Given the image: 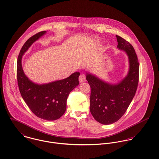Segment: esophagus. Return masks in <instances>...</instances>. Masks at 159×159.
I'll list each match as a JSON object with an SVG mask.
<instances>
[{
  "instance_id": "1",
  "label": "esophagus",
  "mask_w": 159,
  "mask_h": 159,
  "mask_svg": "<svg viewBox=\"0 0 159 159\" xmlns=\"http://www.w3.org/2000/svg\"><path fill=\"white\" fill-rule=\"evenodd\" d=\"M86 81V77L84 75H81L80 76H79V81L80 83H83L84 81Z\"/></svg>"
}]
</instances>
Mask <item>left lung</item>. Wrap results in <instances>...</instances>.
Segmentation results:
<instances>
[{
	"mask_svg": "<svg viewBox=\"0 0 159 159\" xmlns=\"http://www.w3.org/2000/svg\"><path fill=\"white\" fill-rule=\"evenodd\" d=\"M116 38L117 48L128 56L127 75L116 83H110L91 72L86 73L91 86V114L97 122L105 125L116 122L125 113L135 95L138 83L139 63L135 49L122 37L116 35Z\"/></svg>",
	"mask_w": 159,
	"mask_h": 159,
	"instance_id": "left-lung-1",
	"label": "left lung"
}]
</instances>
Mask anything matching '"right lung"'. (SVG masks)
Listing matches in <instances>:
<instances>
[{"mask_svg":"<svg viewBox=\"0 0 159 159\" xmlns=\"http://www.w3.org/2000/svg\"><path fill=\"white\" fill-rule=\"evenodd\" d=\"M46 34V31H43L33 35L23 45L17 61V80L21 95L32 113L46 120H54L66 112L68 95L79 84L80 73L75 72L67 78L43 84L34 83L25 75L22 66L23 56L30 46Z\"/></svg>","mask_w":159,"mask_h":159,"instance_id":"right-lung-1","label":"right lung"}]
</instances>
